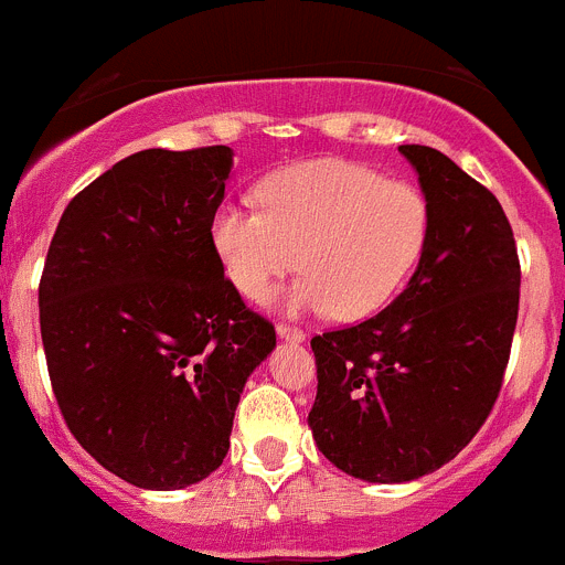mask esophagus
I'll return each instance as SVG.
<instances>
[{"mask_svg": "<svg viewBox=\"0 0 565 565\" xmlns=\"http://www.w3.org/2000/svg\"><path fill=\"white\" fill-rule=\"evenodd\" d=\"M277 337L286 339V342H306V331H299V328L291 326H277Z\"/></svg>", "mask_w": 565, "mask_h": 565, "instance_id": "esophagus-1", "label": "esophagus"}]
</instances>
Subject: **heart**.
<instances>
[{"instance_id":"heart-1","label":"heart","mask_w":565,"mask_h":565,"mask_svg":"<svg viewBox=\"0 0 565 565\" xmlns=\"http://www.w3.org/2000/svg\"><path fill=\"white\" fill-rule=\"evenodd\" d=\"M259 212L221 206L209 223L212 252L246 299L263 302L279 279L306 271L286 294L291 313L364 319L411 277L427 243L430 209L404 181L351 161H308L268 174Z\"/></svg>"}]
</instances>
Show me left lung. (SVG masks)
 <instances>
[{
    "label": "left lung",
    "mask_w": 565,
    "mask_h": 565,
    "mask_svg": "<svg viewBox=\"0 0 565 565\" xmlns=\"http://www.w3.org/2000/svg\"><path fill=\"white\" fill-rule=\"evenodd\" d=\"M430 209L411 282L376 317L311 339L319 452L367 483L430 476L487 422L521 299L515 237L495 194L438 149L404 143Z\"/></svg>",
    "instance_id": "obj_1"
}]
</instances>
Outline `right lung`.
<instances>
[{
  "instance_id": "add662e5",
  "label": "right lung",
  "mask_w": 565,
  "mask_h": 565,
  "mask_svg": "<svg viewBox=\"0 0 565 565\" xmlns=\"http://www.w3.org/2000/svg\"><path fill=\"white\" fill-rule=\"evenodd\" d=\"M232 154H129L70 201L50 243L39 322L53 393L76 441L132 487L212 476L239 393L277 348L209 239Z\"/></svg>"
}]
</instances>
